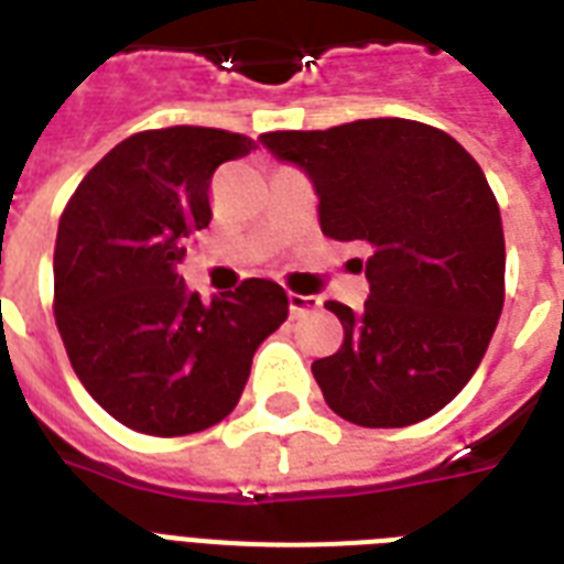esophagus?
Segmentation results:
<instances>
[{"label":"esophagus","instance_id":"1","mask_svg":"<svg viewBox=\"0 0 564 564\" xmlns=\"http://www.w3.org/2000/svg\"><path fill=\"white\" fill-rule=\"evenodd\" d=\"M318 307H322V301H318L316 295H295V292H290L292 318H301V316H307V313H316Z\"/></svg>","mask_w":564,"mask_h":564}]
</instances>
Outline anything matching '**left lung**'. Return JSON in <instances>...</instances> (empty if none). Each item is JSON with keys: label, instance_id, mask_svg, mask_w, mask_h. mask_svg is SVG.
<instances>
[{"label": "left lung", "instance_id": "obj_1", "mask_svg": "<svg viewBox=\"0 0 564 564\" xmlns=\"http://www.w3.org/2000/svg\"><path fill=\"white\" fill-rule=\"evenodd\" d=\"M260 143L318 195L322 234L366 242L369 301H339L343 348L313 362L327 406L360 427H406L451 403L503 310L507 248L495 193L454 137L412 119L269 131Z\"/></svg>", "mask_w": 564, "mask_h": 564}]
</instances>
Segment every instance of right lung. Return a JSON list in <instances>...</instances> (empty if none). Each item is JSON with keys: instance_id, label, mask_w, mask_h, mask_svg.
<instances>
[{"instance_id": "add662e5", "label": "right lung", "mask_w": 564, "mask_h": 564, "mask_svg": "<svg viewBox=\"0 0 564 564\" xmlns=\"http://www.w3.org/2000/svg\"><path fill=\"white\" fill-rule=\"evenodd\" d=\"M254 140L219 128L143 131L110 149L66 204L55 242V322L75 375L119 424L187 436L219 424L251 357L286 322L283 286L248 278L210 304L178 274L210 225V181Z\"/></svg>"}]
</instances>
